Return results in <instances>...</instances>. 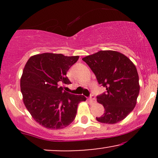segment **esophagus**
Instances as JSON below:
<instances>
[{
    "mask_svg": "<svg viewBox=\"0 0 158 158\" xmlns=\"http://www.w3.org/2000/svg\"><path fill=\"white\" fill-rule=\"evenodd\" d=\"M89 101L91 103H94L96 102V99H95V97H94V95H91L90 96V97L89 98Z\"/></svg>",
    "mask_w": 158,
    "mask_h": 158,
    "instance_id": "1",
    "label": "esophagus"
}]
</instances>
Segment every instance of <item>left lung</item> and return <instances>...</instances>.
<instances>
[{
    "label": "left lung",
    "instance_id": "left-lung-1",
    "mask_svg": "<svg viewBox=\"0 0 158 158\" xmlns=\"http://www.w3.org/2000/svg\"><path fill=\"white\" fill-rule=\"evenodd\" d=\"M107 92L98 96L105 112L98 122L115 124L133 110L139 92V76L135 64L124 54L114 50L100 51L82 59Z\"/></svg>",
    "mask_w": 158,
    "mask_h": 158
}]
</instances>
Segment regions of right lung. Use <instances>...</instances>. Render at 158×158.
Returning <instances> with one entry per match:
<instances>
[{
    "label": "right lung",
    "mask_w": 158,
    "mask_h": 158,
    "mask_svg": "<svg viewBox=\"0 0 158 158\" xmlns=\"http://www.w3.org/2000/svg\"><path fill=\"white\" fill-rule=\"evenodd\" d=\"M79 56L61 53L37 54L28 59L21 77L23 102L32 117L49 129H61L70 124L77 115L83 95L63 90L61 83L70 84L68 70Z\"/></svg>",
    "instance_id": "obj_1"
}]
</instances>
